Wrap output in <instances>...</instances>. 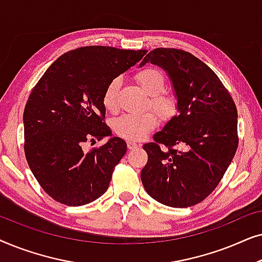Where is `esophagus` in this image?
I'll use <instances>...</instances> for the list:
<instances>
[{"label": "esophagus", "instance_id": "1", "mask_svg": "<svg viewBox=\"0 0 262 262\" xmlns=\"http://www.w3.org/2000/svg\"><path fill=\"white\" fill-rule=\"evenodd\" d=\"M127 148L130 150L136 149V148H138V144L134 141H127Z\"/></svg>", "mask_w": 262, "mask_h": 262}]
</instances>
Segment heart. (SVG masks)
<instances>
[{"mask_svg":"<svg viewBox=\"0 0 262 262\" xmlns=\"http://www.w3.org/2000/svg\"><path fill=\"white\" fill-rule=\"evenodd\" d=\"M137 82L146 94L151 96L150 103L154 111L162 118L169 119L177 111V100L173 95L163 92L166 80L163 74L156 68H146L137 74ZM120 78H113L106 85L102 96V103L110 112L118 110V94L120 88ZM159 125V118L155 113L146 112L142 114H123L113 123L117 135L128 141H141Z\"/></svg>","mask_w":262,"mask_h":262,"instance_id":"b5f03b06","label":"heart"}]
</instances>
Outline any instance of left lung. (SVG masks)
<instances>
[{"label":"left lung","instance_id":"left-lung-1","mask_svg":"<svg viewBox=\"0 0 262 262\" xmlns=\"http://www.w3.org/2000/svg\"><path fill=\"white\" fill-rule=\"evenodd\" d=\"M146 63L167 73L178 114L156 132L155 142L143 145L148 163L141 171L142 184L164 205H195L217 187L234 159L237 110L217 75L192 53L155 49L139 68Z\"/></svg>","mask_w":262,"mask_h":262}]
</instances>
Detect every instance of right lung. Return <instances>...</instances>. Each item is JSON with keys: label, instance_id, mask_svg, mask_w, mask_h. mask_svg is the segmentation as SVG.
<instances>
[{"label": "right lung", "instance_id": "add662e5", "mask_svg": "<svg viewBox=\"0 0 262 262\" xmlns=\"http://www.w3.org/2000/svg\"><path fill=\"white\" fill-rule=\"evenodd\" d=\"M146 52L111 46L73 50L57 58L33 88L24 111L25 154L56 202L81 206L107 191L127 145L102 121L103 92ZM103 137L110 138L102 147L83 151L85 141Z\"/></svg>", "mask_w": 262, "mask_h": 262}]
</instances>
